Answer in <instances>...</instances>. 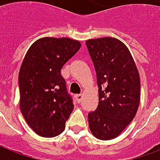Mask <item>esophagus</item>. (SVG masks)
I'll return each mask as SVG.
<instances>
[{
    "mask_svg": "<svg viewBox=\"0 0 160 160\" xmlns=\"http://www.w3.org/2000/svg\"><path fill=\"white\" fill-rule=\"evenodd\" d=\"M83 98V94H77V95H75V99L77 100L78 102H80L81 100H82Z\"/></svg>",
    "mask_w": 160,
    "mask_h": 160,
    "instance_id": "1",
    "label": "esophagus"
}]
</instances>
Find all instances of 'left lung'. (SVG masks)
Masks as SVG:
<instances>
[{
	"label": "left lung",
	"mask_w": 160,
	"mask_h": 160,
	"mask_svg": "<svg viewBox=\"0 0 160 160\" xmlns=\"http://www.w3.org/2000/svg\"><path fill=\"white\" fill-rule=\"evenodd\" d=\"M95 65L99 105L88 114L90 132L101 140L114 139L134 119L140 102V77L134 58L114 37L86 41Z\"/></svg>",
	"instance_id": "8db88e82"
}]
</instances>
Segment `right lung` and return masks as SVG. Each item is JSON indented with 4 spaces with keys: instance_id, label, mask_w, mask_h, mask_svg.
I'll return each mask as SVG.
<instances>
[{
    "instance_id": "obj_1",
    "label": "right lung",
    "mask_w": 160,
    "mask_h": 160,
    "mask_svg": "<svg viewBox=\"0 0 160 160\" xmlns=\"http://www.w3.org/2000/svg\"><path fill=\"white\" fill-rule=\"evenodd\" d=\"M79 41L42 37L26 52L19 72L20 109L26 123L41 137L61 134L74 109L60 70L80 50Z\"/></svg>"
}]
</instances>
